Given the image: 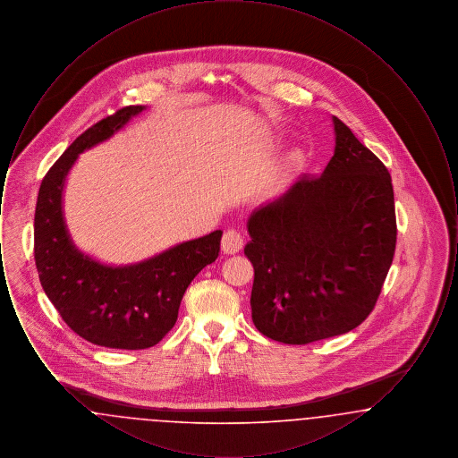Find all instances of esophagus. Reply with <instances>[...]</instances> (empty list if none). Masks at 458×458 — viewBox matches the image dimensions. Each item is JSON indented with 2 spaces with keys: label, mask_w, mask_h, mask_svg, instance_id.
<instances>
[{
  "label": "esophagus",
  "mask_w": 458,
  "mask_h": 458,
  "mask_svg": "<svg viewBox=\"0 0 458 458\" xmlns=\"http://www.w3.org/2000/svg\"><path fill=\"white\" fill-rule=\"evenodd\" d=\"M243 247V237L235 230H228L225 232L223 239H221V250L225 254H237L240 249Z\"/></svg>",
  "instance_id": "obj_1"
}]
</instances>
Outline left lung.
<instances>
[{
  "label": "left lung",
  "instance_id": "1",
  "mask_svg": "<svg viewBox=\"0 0 458 458\" xmlns=\"http://www.w3.org/2000/svg\"><path fill=\"white\" fill-rule=\"evenodd\" d=\"M335 153L247 221L252 321L271 340L305 345L359 327L392 266L396 219L386 166L333 116Z\"/></svg>",
  "mask_w": 458,
  "mask_h": 458
}]
</instances>
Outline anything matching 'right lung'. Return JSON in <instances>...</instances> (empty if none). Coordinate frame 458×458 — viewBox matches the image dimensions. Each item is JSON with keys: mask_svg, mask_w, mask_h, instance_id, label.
Returning a JSON list of instances; mask_svg holds the SVG:
<instances>
[{"mask_svg": "<svg viewBox=\"0 0 458 458\" xmlns=\"http://www.w3.org/2000/svg\"><path fill=\"white\" fill-rule=\"evenodd\" d=\"M146 106H125L79 135L46 174L34 216V259L51 304L70 329L108 349H149L174 327L187 286L216 261L223 232L149 259L108 266L79 250L64 216V187L79 154L108 140Z\"/></svg>", "mask_w": 458, "mask_h": 458, "instance_id": "obj_1", "label": "right lung"}]
</instances>
